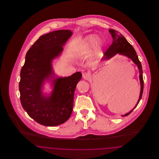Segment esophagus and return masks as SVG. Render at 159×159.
<instances>
[{
    "label": "esophagus",
    "instance_id": "34e87169",
    "mask_svg": "<svg viewBox=\"0 0 159 159\" xmlns=\"http://www.w3.org/2000/svg\"><path fill=\"white\" fill-rule=\"evenodd\" d=\"M82 77H83V78L84 79H85V80H88V79H89L90 77H91V75H90V73H89L85 72V73H83V75H82Z\"/></svg>",
    "mask_w": 159,
    "mask_h": 159
}]
</instances>
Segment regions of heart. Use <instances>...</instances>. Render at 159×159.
Returning <instances> with one entry per match:
<instances>
[{
    "instance_id": "heart-1",
    "label": "heart",
    "mask_w": 159,
    "mask_h": 159,
    "mask_svg": "<svg viewBox=\"0 0 159 159\" xmlns=\"http://www.w3.org/2000/svg\"><path fill=\"white\" fill-rule=\"evenodd\" d=\"M99 40L98 36L95 34H91L84 39L83 42V49L84 52H89L92 48H93L95 45V51L97 55H99L102 50L103 43Z\"/></svg>"
}]
</instances>
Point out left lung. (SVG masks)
Listing matches in <instances>:
<instances>
[{"mask_svg":"<svg viewBox=\"0 0 159 159\" xmlns=\"http://www.w3.org/2000/svg\"><path fill=\"white\" fill-rule=\"evenodd\" d=\"M109 31L111 34L113 40L111 45L109 46L108 49L105 52L104 57L103 60H108L111 58L112 57L114 56L116 54L119 53L130 58L138 66V68L139 69V79H140V83H141V92H140L139 100L136 104V106L134 107L135 108L141 99L143 93V89H144V80H143V69H142L141 63L140 61L139 60L138 55H136V51L133 48V46L129 43L128 40L121 34V33H120L117 31L112 30V29H110ZM134 109L132 110L130 112H129L128 113L125 114L123 116H126L129 115L134 110Z\"/></svg>","mask_w":159,"mask_h":159,"instance_id":"1","label":"left lung"}]
</instances>
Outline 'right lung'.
I'll use <instances>...</instances> for the list:
<instances>
[{
	"label": "right lung",
	"instance_id": "right-lung-1",
	"mask_svg": "<svg viewBox=\"0 0 159 159\" xmlns=\"http://www.w3.org/2000/svg\"><path fill=\"white\" fill-rule=\"evenodd\" d=\"M72 34L69 30L54 31L40 36L31 46L20 72L19 90L23 108L38 123L55 126L67 121L73 107L76 85L82 78L77 72L53 80L51 95H42L41 86L53 75L51 62L62 51V45Z\"/></svg>",
	"mask_w": 159,
	"mask_h": 159
}]
</instances>
